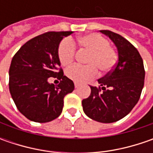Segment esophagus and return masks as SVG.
<instances>
[{
    "mask_svg": "<svg viewBox=\"0 0 153 153\" xmlns=\"http://www.w3.org/2000/svg\"><path fill=\"white\" fill-rule=\"evenodd\" d=\"M74 84H75V88H79L80 87V84L79 83H77V82H75Z\"/></svg>",
    "mask_w": 153,
    "mask_h": 153,
    "instance_id": "esophagus-1",
    "label": "esophagus"
}]
</instances>
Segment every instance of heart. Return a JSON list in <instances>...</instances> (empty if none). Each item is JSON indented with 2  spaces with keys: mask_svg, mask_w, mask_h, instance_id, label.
Here are the masks:
<instances>
[{
  "mask_svg": "<svg viewBox=\"0 0 153 153\" xmlns=\"http://www.w3.org/2000/svg\"><path fill=\"white\" fill-rule=\"evenodd\" d=\"M77 43L84 50L90 53L87 59L88 66L74 65L67 68L65 73L69 78L77 82H84L97 74L96 69L108 71L116 62V53L110 47L108 40L100 34L91 33L77 38ZM76 48L72 40L64 39L59 46L58 55L63 65H67L73 61Z\"/></svg>",
  "mask_w": 153,
  "mask_h": 153,
  "instance_id": "1",
  "label": "heart"
}]
</instances>
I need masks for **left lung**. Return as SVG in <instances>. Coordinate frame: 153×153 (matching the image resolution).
I'll return each mask as SVG.
<instances>
[{
    "label": "left lung",
    "mask_w": 153,
    "mask_h": 153,
    "mask_svg": "<svg viewBox=\"0 0 153 153\" xmlns=\"http://www.w3.org/2000/svg\"><path fill=\"white\" fill-rule=\"evenodd\" d=\"M100 31L115 44L118 60L111 71L98 80L99 88L90 86L91 94L82 105L88 117L110 123L123 118L137 104L144 87L145 70L141 56L128 41L110 30Z\"/></svg>",
    "instance_id": "obj_1"
}]
</instances>
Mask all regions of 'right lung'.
I'll use <instances>...</instances> for the list:
<instances>
[{"label":"right lung","instance_id":"right-lung-1","mask_svg":"<svg viewBox=\"0 0 153 153\" xmlns=\"http://www.w3.org/2000/svg\"><path fill=\"white\" fill-rule=\"evenodd\" d=\"M73 31H50L28 41L13 56L9 69V90L18 110L29 120L48 123L61 114L64 98L74 83L64 76L58 50L64 37ZM50 77L61 79L56 86Z\"/></svg>","mask_w":153,"mask_h":153}]
</instances>
